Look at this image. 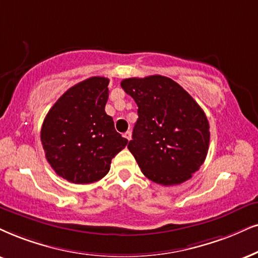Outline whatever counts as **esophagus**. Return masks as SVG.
Masks as SVG:
<instances>
[{"label":"esophagus","mask_w":258,"mask_h":258,"mask_svg":"<svg viewBox=\"0 0 258 258\" xmlns=\"http://www.w3.org/2000/svg\"><path fill=\"white\" fill-rule=\"evenodd\" d=\"M123 138H126L127 140H130V139H131V132H130V131H127V132H125V133H123Z\"/></svg>","instance_id":"obj_1"}]
</instances>
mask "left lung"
Wrapping results in <instances>:
<instances>
[{
	"mask_svg": "<svg viewBox=\"0 0 258 258\" xmlns=\"http://www.w3.org/2000/svg\"><path fill=\"white\" fill-rule=\"evenodd\" d=\"M122 89L138 106L130 151L149 180L162 185L189 180L205 162L210 123L197 101L171 78H126Z\"/></svg>",
	"mask_w": 258,
	"mask_h": 258,
	"instance_id": "8db88e82",
	"label": "left lung"
}]
</instances>
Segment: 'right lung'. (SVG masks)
Instances as JSON below:
<instances>
[{
  "label": "right lung",
  "mask_w": 258,
  "mask_h": 258,
  "mask_svg": "<svg viewBox=\"0 0 258 258\" xmlns=\"http://www.w3.org/2000/svg\"><path fill=\"white\" fill-rule=\"evenodd\" d=\"M109 80L90 77L75 84L48 110L41 127L47 162L60 177L78 184L101 180L128 143L114 128L105 107Z\"/></svg>",
  "instance_id": "right-lung-1"
}]
</instances>
